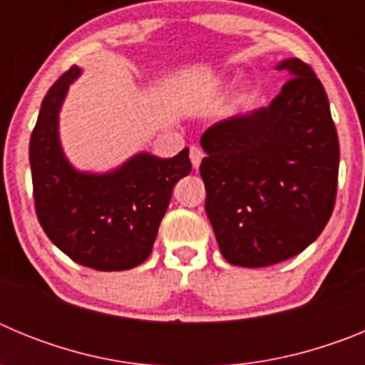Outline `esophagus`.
<instances>
[{"label":"esophagus","instance_id":"esophagus-1","mask_svg":"<svg viewBox=\"0 0 365 365\" xmlns=\"http://www.w3.org/2000/svg\"><path fill=\"white\" fill-rule=\"evenodd\" d=\"M202 157H205V153H202L201 148H197V146L190 148V159H192L193 168H199V164H201Z\"/></svg>","mask_w":365,"mask_h":365}]
</instances>
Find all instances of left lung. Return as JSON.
Wrapping results in <instances>:
<instances>
[{"instance_id": "1", "label": "left lung", "mask_w": 365, "mask_h": 365, "mask_svg": "<svg viewBox=\"0 0 365 365\" xmlns=\"http://www.w3.org/2000/svg\"><path fill=\"white\" fill-rule=\"evenodd\" d=\"M278 69L289 80L269 108L217 122L201 137L206 214L230 265L298 256L336 201L340 146L324 86L298 58Z\"/></svg>"}]
</instances>
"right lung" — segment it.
<instances>
[{
	"label": "right lung",
	"instance_id": "1",
	"mask_svg": "<svg viewBox=\"0 0 365 365\" xmlns=\"http://www.w3.org/2000/svg\"><path fill=\"white\" fill-rule=\"evenodd\" d=\"M76 66L51 86L29 144L38 221L78 265L128 270L148 259L173 186L192 172L188 148L172 159L138 153L115 172L80 173L63 157L58 113Z\"/></svg>",
	"mask_w": 365,
	"mask_h": 365
}]
</instances>
